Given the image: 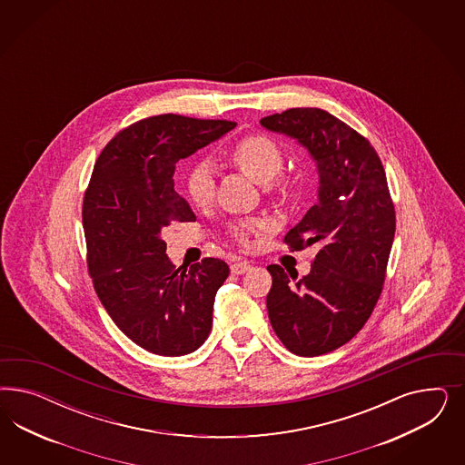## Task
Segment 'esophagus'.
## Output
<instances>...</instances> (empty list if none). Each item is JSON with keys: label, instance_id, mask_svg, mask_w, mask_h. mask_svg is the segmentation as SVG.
Wrapping results in <instances>:
<instances>
[{"label": "esophagus", "instance_id": "1", "mask_svg": "<svg viewBox=\"0 0 465 465\" xmlns=\"http://www.w3.org/2000/svg\"><path fill=\"white\" fill-rule=\"evenodd\" d=\"M230 269H232V272H233V274H243V272H247V271L251 269V262H247V261H239V262L232 264Z\"/></svg>", "mask_w": 465, "mask_h": 465}]
</instances>
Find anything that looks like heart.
<instances>
[{
	"label": "heart",
	"mask_w": 465,
	"mask_h": 465,
	"mask_svg": "<svg viewBox=\"0 0 465 465\" xmlns=\"http://www.w3.org/2000/svg\"><path fill=\"white\" fill-rule=\"evenodd\" d=\"M226 160L240 172L249 175L255 183L266 185L272 196H284L293 185V179L282 172L284 167V153L282 146L266 134L252 133L237 141L228 152ZM185 194L197 208H208L214 199V175L210 165L194 163L187 170L183 179ZM268 228L261 220H242L230 225V233L239 242H247L253 232Z\"/></svg>",
	"instance_id": "heart-1"
}]
</instances>
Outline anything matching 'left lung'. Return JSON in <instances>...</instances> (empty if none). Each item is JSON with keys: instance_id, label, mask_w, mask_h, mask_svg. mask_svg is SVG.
Masks as SVG:
<instances>
[{"instance_id": "8db88e82", "label": "left lung", "mask_w": 465, "mask_h": 465, "mask_svg": "<svg viewBox=\"0 0 465 465\" xmlns=\"http://www.w3.org/2000/svg\"><path fill=\"white\" fill-rule=\"evenodd\" d=\"M309 148L321 173L319 203L284 243L319 252L298 280L271 264L268 313L276 336L298 356L334 351L354 338L381 295L395 233L394 201L375 148L363 134L315 107L261 119Z\"/></svg>"}]
</instances>
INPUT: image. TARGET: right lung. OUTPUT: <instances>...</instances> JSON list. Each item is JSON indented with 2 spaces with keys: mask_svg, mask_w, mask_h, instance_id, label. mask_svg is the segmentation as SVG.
Here are the masks:
<instances>
[{
  "mask_svg": "<svg viewBox=\"0 0 465 465\" xmlns=\"http://www.w3.org/2000/svg\"><path fill=\"white\" fill-rule=\"evenodd\" d=\"M235 126L152 115L119 131L95 162L82 206L86 266L114 324L146 351L181 356L210 336L214 296L230 268L216 257L175 268L162 233L196 222L173 189L175 163Z\"/></svg>",
  "mask_w": 465,
  "mask_h": 465,
  "instance_id": "1",
  "label": "right lung"
}]
</instances>
